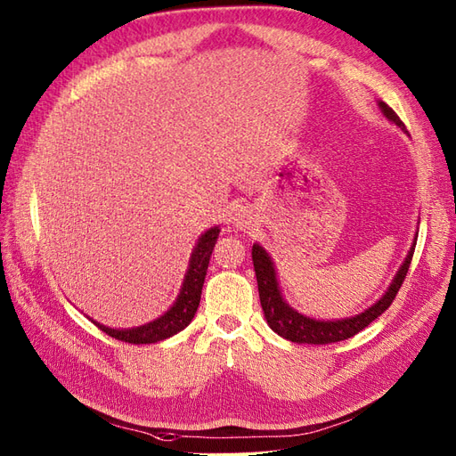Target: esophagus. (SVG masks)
<instances>
[{"label": "esophagus", "instance_id": "1", "mask_svg": "<svg viewBox=\"0 0 456 456\" xmlns=\"http://www.w3.org/2000/svg\"><path fill=\"white\" fill-rule=\"evenodd\" d=\"M252 224V212L250 210H239L235 214V227L237 229H248V225Z\"/></svg>", "mask_w": 456, "mask_h": 456}]
</instances>
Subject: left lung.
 Masks as SVG:
<instances>
[{
  "instance_id": "obj_1",
  "label": "left lung",
  "mask_w": 456,
  "mask_h": 456,
  "mask_svg": "<svg viewBox=\"0 0 456 456\" xmlns=\"http://www.w3.org/2000/svg\"><path fill=\"white\" fill-rule=\"evenodd\" d=\"M379 109L387 122L395 124L403 134H407V127L403 126L399 116L392 109H389L384 101H379ZM416 239H419V231L414 232L411 250L407 252V257L403 259V264L397 269L394 281L389 282L387 290L382 294L380 300H376L370 307L361 311V314H357V315L344 317V319H327V321L304 315L284 300L282 290L279 286V279H277L275 264H273V259L264 246L254 242L252 262H254V271H256V279H257L259 302H262V309H264V315H265L269 329L273 332H277L279 336H282L284 340H290L294 344L321 346V344L342 342V340H347V338H351V336H355L357 332L369 327L374 319H379L389 307V304L394 302V297L399 292L403 281H405V277H407V271H409L411 259L414 254Z\"/></svg>"
}]
</instances>
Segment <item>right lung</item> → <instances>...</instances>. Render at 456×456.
<instances>
[{"mask_svg":"<svg viewBox=\"0 0 456 456\" xmlns=\"http://www.w3.org/2000/svg\"><path fill=\"white\" fill-rule=\"evenodd\" d=\"M217 237H219L217 225L206 229L199 237L197 244H194V248L191 252L189 267L185 271V277H183V282H181L175 302L160 317H156L154 321L134 329H112V327H107V324L94 321L91 317L89 321H94L102 332H107L109 336L116 338V340H122L127 344H154L181 332L185 327H189V322L192 321L194 314H197L199 309L208 264H210V256L217 242Z\"/></svg>","mask_w":456,"mask_h":456,"instance_id":"add662e5","label":"right lung"}]
</instances>
